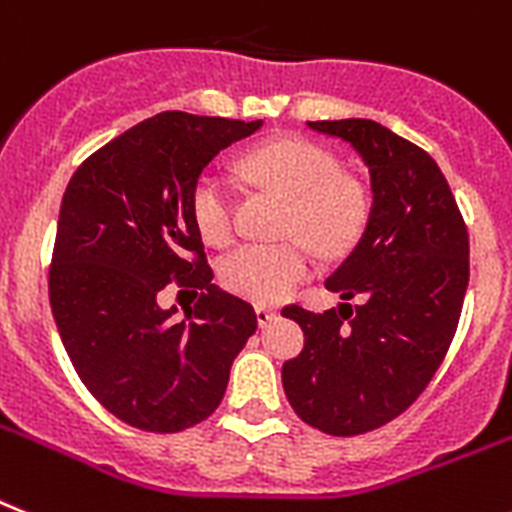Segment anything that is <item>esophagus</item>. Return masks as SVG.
<instances>
[{
  "label": "esophagus",
  "mask_w": 512,
  "mask_h": 512,
  "mask_svg": "<svg viewBox=\"0 0 512 512\" xmlns=\"http://www.w3.org/2000/svg\"><path fill=\"white\" fill-rule=\"evenodd\" d=\"M255 315H257V322H260V325H268L270 320H276L278 312L273 307H268V304H257Z\"/></svg>",
  "instance_id": "obj_1"
}]
</instances>
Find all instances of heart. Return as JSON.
Instances as JSON below:
<instances>
[{
    "label": "heart",
    "mask_w": 512,
    "mask_h": 512,
    "mask_svg": "<svg viewBox=\"0 0 512 512\" xmlns=\"http://www.w3.org/2000/svg\"><path fill=\"white\" fill-rule=\"evenodd\" d=\"M257 184L289 200L283 234H302L325 255L356 239L367 203L359 184L338 174L336 158L320 145L283 137L249 150L242 161ZM192 218L205 242H231L236 229L234 192L218 171H203L192 187ZM312 252L302 239L249 242L221 260V283L260 304L283 302L312 273Z\"/></svg>",
    "instance_id": "1"
}]
</instances>
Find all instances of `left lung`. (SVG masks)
<instances>
[{
  "mask_svg": "<svg viewBox=\"0 0 512 512\" xmlns=\"http://www.w3.org/2000/svg\"><path fill=\"white\" fill-rule=\"evenodd\" d=\"M307 124L359 153L372 208L362 239L325 281L341 294L338 309L283 307L302 325L304 349L281 380L302 422L354 437L409 409L448 354L468 286V231L422 148L372 119Z\"/></svg>",
  "mask_w": 512,
  "mask_h": 512,
  "instance_id": "obj_1",
  "label": "left lung"
}]
</instances>
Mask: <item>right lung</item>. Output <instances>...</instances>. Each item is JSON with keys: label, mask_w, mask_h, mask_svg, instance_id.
Here are the masks:
<instances>
[{"label": "right lung", "mask_w": 512, "mask_h": 512, "mask_svg": "<svg viewBox=\"0 0 512 512\" xmlns=\"http://www.w3.org/2000/svg\"><path fill=\"white\" fill-rule=\"evenodd\" d=\"M263 122L163 111L85 158L62 197L49 302L64 349L103 409L145 432H182L218 409L257 330L252 304L218 289L192 218L213 158ZM201 291L184 321L157 296Z\"/></svg>", "instance_id": "add662e5"}]
</instances>
